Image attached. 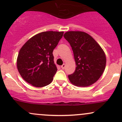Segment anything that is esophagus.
I'll use <instances>...</instances> for the list:
<instances>
[{
  "label": "esophagus",
  "mask_w": 122,
  "mask_h": 122,
  "mask_svg": "<svg viewBox=\"0 0 122 122\" xmlns=\"http://www.w3.org/2000/svg\"><path fill=\"white\" fill-rule=\"evenodd\" d=\"M65 66H66V65H65V64H63V65H62V66H61V68H62V69H65Z\"/></svg>",
  "instance_id": "esophagus-1"
}]
</instances>
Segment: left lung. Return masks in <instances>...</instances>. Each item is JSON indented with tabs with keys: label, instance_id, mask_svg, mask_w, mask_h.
<instances>
[{
	"label": "left lung",
	"instance_id": "obj_1",
	"mask_svg": "<svg viewBox=\"0 0 122 122\" xmlns=\"http://www.w3.org/2000/svg\"><path fill=\"white\" fill-rule=\"evenodd\" d=\"M64 37L72 47L76 66L75 72L68 76L69 81L77 86L92 85L106 68V57L103 49L85 32L70 31Z\"/></svg>",
	"mask_w": 122,
	"mask_h": 122
}]
</instances>
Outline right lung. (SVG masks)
Masks as SVG:
<instances>
[{"label":"right lung","instance_id":"1","mask_svg":"<svg viewBox=\"0 0 122 122\" xmlns=\"http://www.w3.org/2000/svg\"><path fill=\"white\" fill-rule=\"evenodd\" d=\"M64 31H44L30 38L22 46L16 60L22 77L36 87L51 82L57 68L53 51L62 37Z\"/></svg>","mask_w":122,"mask_h":122}]
</instances>
